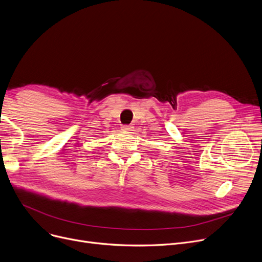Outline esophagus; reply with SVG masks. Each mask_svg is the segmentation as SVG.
<instances>
[{"mask_svg":"<svg viewBox=\"0 0 262 262\" xmlns=\"http://www.w3.org/2000/svg\"><path fill=\"white\" fill-rule=\"evenodd\" d=\"M133 126L132 125H124V126H122V129L123 130H126V132H128V130H133Z\"/></svg>","mask_w":262,"mask_h":262,"instance_id":"esophagus-1","label":"esophagus"}]
</instances>
